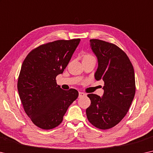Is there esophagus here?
<instances>
[{"instance_id":"34e87169","label":"esophagus","mask_w":153,"mask_h":153,"mask_svg":"<svg viewBox=\"0 0 153 153\" xmlns=\"http://www.w3.org/2000/svg\"><path fill=\"white\" fill-rule=\"evenodd\" d=\"M86 94L83 92H81V91H79V97L81 98V97H83V96H85Z\"/></svg>"}]
</instances>
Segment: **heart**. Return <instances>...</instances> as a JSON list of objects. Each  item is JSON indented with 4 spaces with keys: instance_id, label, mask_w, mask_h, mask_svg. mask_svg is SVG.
Returning a JSON list of instances; mask_svg holds the SVG:
<instances>
[{
    "instance_id": "obj_1",
    "label": "heart",
    "mask_w": 153,
    "mask_h": 153,
    "mask_svg": "<svg viewBox=\"0 0 153 153\" xmlns=\"http://www.w3.org/2000/svg\"><path fill=\"white\" fill-rule=\"evenodd\" d=\"M91 57H93L90 55H85L84 56V58H91Z\"/></svg>"
}]
</instances>
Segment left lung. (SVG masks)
I'll list each match as a JSON object with an SVG mask.
<instances>
[{"instance_id": "8db88e82", "label": "left lung", "mask_w": 153, "mask_h": 153, "mask_svg": "<svg viewBox=\"0 0 153 153\" xmlns=\"http://www.w3.org/2000/svg\"><path fill=\"white\" fill-rule=\"evenodd\" d=\"M90 42L98 63L94 76L104 81V94L102 97L88 94L91 105L86 115L93 126L105 130L116 126L127 114L135 94V73L128 56L118 46L97 39Z\"/></svg>"}]
</instances>
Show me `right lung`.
<instances>
[{
    "instance_id": "add662e5",
    "label": "right lung",
    "mask_w": 153,
    "mask_h": 153,
    "mask_svg": "<svg viewBox=\"0 0 153 153\" xmlns=\"http://www.w3.org/2000/svg\"><path fill=\"white\" fill-rule=\"evenodd\" d=\"M81 39L57 40L37 47L21 67L18 90L25 111L35 125L52 129L59 125L70 105L78 98L74 89L63 90L56 82Z\"/></svg>"
}]
</instances>
